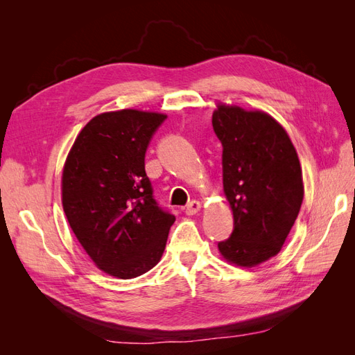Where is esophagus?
Masks as SVG:
<instances>
[{
  "mask_svg": "<svg viewBox=\"0 0 355 355\" xmlns=\"http://www.w3.org/2000/svg\"><path fill=\"white\" fill-rule=\"evenodd\" d=\"M201 210V204H200V201H191L188 206H187V209H185V213L188 214V216H192V214H196V213H198Z\"/></svg>",
  "mask_w": 355,
  "mask_h": 355,
  "instance_id": "1",
  "label": "esophagus"
}]
</instances>
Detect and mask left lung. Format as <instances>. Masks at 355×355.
Returning <instances> with one entry per match:
<instances>
[{
	"mask_svg": "<svg viewBox=\"0 0 355 355\" xmlns=\"http://www.w3.org/2000/svg\"><path fill=\"white\" fill-rule=\"evenodd\" d=\"M211 124L223 146V192L234 214L231 237L218 249L227 262L253 268L278 254L293 227L304 201L302 168L270 114L218 102Z\"/></svg>",
	"mask_w": 355,
	"mask_h": 355,
	"instance_id": "left-lung-1",
	"label": "left lung"
}]
</instances>
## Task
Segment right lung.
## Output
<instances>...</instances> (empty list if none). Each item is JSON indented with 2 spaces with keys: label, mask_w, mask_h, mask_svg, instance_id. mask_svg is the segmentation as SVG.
I'll use <instances>...</instances> for the list:
<instances>
[{
  "label": "right lung",
  "mask_w": 355,
  "mask_h": 355,
  "mask_svg": "<svg viewBox=\"0 0 355 355\" xmlns=\"http://www.w3.org/2000/svg\"><path fill=\"white\" fill-rule=\"evenodd\" d=\"M166 114L120 110L93 116L62 171V206L75 237L101 271L128 280L164 253L176 218L153 198L145 173L149 139Z\"/></svg>",
  "instance_id": "1"
}]
</instances>
